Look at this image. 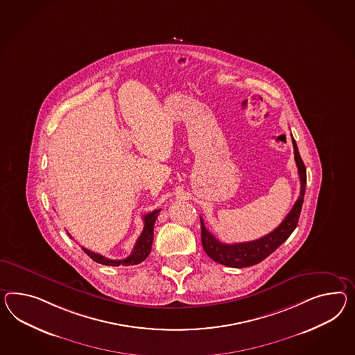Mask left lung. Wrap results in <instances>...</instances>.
I'll use <instances>...</instances> for the list:
<instances>
[{"mask_svg":"<svg viewBox=\"0 0 355 355\" xmlns=\"http://www.w3.org/2000/svg\"><path fill=\"white\" fill-rule=\"evenodd\" d=\"M292 144H293L295 162L300 176L301 191L299 198L293 205L291 211L288 212V215L284 218L278 227L274 229L273 232L261 236L260 239L243 242V243H233V245L220 242L216 236L211 234L206 229L203 220L200 218L202 245L205 252L209 254L214 261L230 268H245V266H252L256 263H261L263 259L273 254L283 242H286L287 238L291 236L292 232L296 229L300 218L305 188H306V168L301 159L297 144L293 137H292Z\"/></svg>","mask_w":355,"mask_h":355,"instance_id":"8db88e82","label":"left lung"}]
</instances>
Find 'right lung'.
Listing matches in <instances>:
<instances>
[{
  "mask_svg": "<svg viewBox=\"0 0 355 355\" xmlns=\"http://www.w3.org/2000/svg\"><path fill=\"white\" fill-rule=\"evenodd\" d=\"M161 209H155L153 212L148 214L144 216V227L140 236L137 238V243L134 245V250L130 256L123 260H112L108 257H104L101 254L92 252L90 250L82 247L85 254H89L94 261L103 263V265H110V266H128V265H137V263H143L146 257L150 254L152 250V243H153V229H155V218H158ZM72 238V236H71Z\"/></svg>",
  "mask_w": 355,
  "mask_h": 355,
  "instance_id": "right-lung-1",
  "label": "right lung"
}]
</instances>
